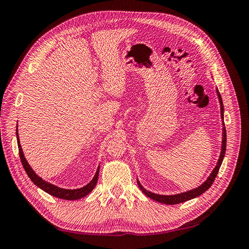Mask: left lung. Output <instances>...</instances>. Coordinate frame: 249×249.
I'll list each match as a JSON object with an SVG mask.
<instances>
[{
  "instance_id": "8db88e82",
  "label": "left lung",
  "mask_w": 249,
  "mask_h": 249,
  "mask_svg": "<svg viewBox=\"0 0 249 249\" xmlns=\"http://www.w3.org/2000/svg\"><path fill=\"white\" fill-rule=\"evenodd\" d=\"M217 94H218V97H219L220 108H221V117L223 119L222 99H221V95H220V93H219V91H218V90H217ZM223 125H224V123H223ZM225 147H227V131H225V127H223L222 148H221V154H220V157H219V160H218L216 167L214 168L212 173H211V176L208 178V179L201 186L196 188V189H193V190H190V191H188V192L177 194V195H159V194H155V193H152V192L145 190L144 188H143L140 185V183L137 180L138 186H139V188L141 189V191L144 193L146 196H148L149 198H152V199H154L156 201H159L161 203H165V205H177V203L184 202V201H187V200H189V199H192L194 197H197V196H199L200 194H202L203 192H206L209 189V188L212 186V184L214 183L215 178L217 177V173H218V171H219V168L221 166V163H222L223 157H224V154H225Z\"/></svg>"
}]
</instances>
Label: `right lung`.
<instances>
[{
	"mask_svg": "<svg viewBox=\"0 0 249 249\" xmlns=\"http://www.w3.org/2000/svg\"><path fill=\"white\" fill-rule=\"evenodd\" d=\"M17 137H18V153H19V158H20V162L24 166L28 177L30 178V179L37 186L39 187L40 189H42L43 191H46L47 193L53 195V196L58 197V198H62V199H67V200H74V199H79L86 196L87 194H89L93 190V188L95 187L97 179H99V171H100V167L97 169L94 178H92L91 182H90L88 185H86L85 187L80 188V189H73V190H67V189H62V188L56 187L54 185H52L46 180H43L41 178H39L38 176L36 175L34 172V170L31 168V166L28 164L27 160L25 159L24 153H22L21 146L19 144V139H18V133L17 130Z\"/></svg>",
	"mask_w": 249,
	"mask_h": 249,
	"instance_id": "1",
	"label": "right lung"
}]
</instances>
